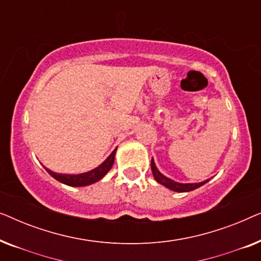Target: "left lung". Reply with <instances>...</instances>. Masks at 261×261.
<instances>
[{"label": "left lung", "instance_id": "1", "mask_svg": "<svg viewBox=\"0 0 261 261\" xmlns=\"http://www.w3.org/2000/svg\"><path fill=\"white\" fill-rule=\"evenodd\" d=\"M151 169H152L153 177H154V179L158 181L159 184H162V185H164V187H166L167 189H170V190L176 191V192L192 191V190H195V189L204 185L206 181H209V179H206L204 181H201V183H178V181H174L172 179H170V178H167L166 176H164V174L160 172L158 169H156L155 163H154V160H153V158L151 160Z\"/></svg>", "mask_w": 261, "mask_h": 261}]
</instances>
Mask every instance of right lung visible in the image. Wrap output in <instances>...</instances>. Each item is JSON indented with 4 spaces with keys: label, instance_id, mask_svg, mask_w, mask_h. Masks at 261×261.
I'll use <instances>...</instances> for the list:
<instances>
[{
    "label": "right lung",
    "instance_id": "obj_1",
    "mask_svg": "<svg viewBox=\"0 0 261 261\" xmlns=\"http://www.w3.org/2000/svg\"><path fill=\"white\" fill-rule=\"evenodd\" d=\"M116 149L117 147L110 153V155L101 164V165H98L96 169L88 171V172H84V173H78V174L57 173V172H53L51 170L46 169L45 166L44 167L45 170L47 171L53 178H55V179L60 181V183L69 185V187H87V185L94 184L99 179H102V178L109 172V170L112 169L114 164V160H115Z\"/></svg>",
    "mask_w": 261,
    "mask_h": 261
}]
</instances>
